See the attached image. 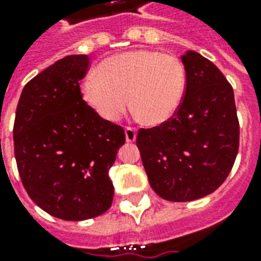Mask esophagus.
Wrapping results in <instances>:
<instances>
[{
    "instance_id": "esophagus-1",
    "label": "esophagus",
    "mask_w": 261,
    "mask_h": 261,
    "mask_svg": "<svg viewBox=\"0 0 261 261\" xmlns=\"http://www.w3.org/2000/svg\"><path fill=\"white\" fill-rule=\"evenodd\" d=\"M124 133H125V140H127V142L136 141V137H137L136 128H133V127H125Z\"/></svg>"
}]
</instances>
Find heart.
<instances>
[{
    "instance_id": "obj_1",
    "label": "heart",
    "mask_w": 261,
    "mask_h": 261,
    "mask_svg": "<svg viewBox=\"0 0 261 261\" xmlns=\"http://www.w3.org/2000/svg\"><path fill=\"white\" fill-rule=\"evenodd\" d=\"M187 71L179 57L155 50H133L112 56L86 76L82 97L102 119L117 121L131 103L148 125L168 123L180 110Z\"/></svg>"
}]
</instances>
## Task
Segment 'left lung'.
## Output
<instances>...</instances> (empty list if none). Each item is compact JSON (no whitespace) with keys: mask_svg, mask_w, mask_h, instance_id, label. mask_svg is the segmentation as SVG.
<instances>
[{"mask_svg":"<svg viewBox=\"0 0 261 261\" xmlns=\"http://www.w3.org/2000/svg\"><path fill=\"white\" fill-rule=\"evenodd\" d=\"M187 89L180 110L165 124L140 128L137 147L149 185L169 201H193L215 192L239 149V120L230 84L201 54L181 56Z\"/></svg>","mask_w":261,"mask_h":261,"instance_id":"obj_1","label":"left lung"}]
</instances>
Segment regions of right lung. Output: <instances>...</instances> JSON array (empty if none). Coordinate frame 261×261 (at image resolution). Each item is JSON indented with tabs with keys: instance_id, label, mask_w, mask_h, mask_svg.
<instances>
[{
	"instance_id": "right-lung-1",
	"label": "right lung",
	"mask_w": 261,
	"mask_h": 261,
	"mask_svg": "<svg viewBox=\"0 0 261 261\" xmlns=\"http://www.w3.org/2000/svg\"><path fill=\"white\" fill-rule=\"evenodd\" d=\"M85 54L67 56L23 88L14 123V149L29 197L56 218L84 221L106 213L114 187L109 169L125 142L123 127L82 99Z\"/></svg>"
}]
</instances>
